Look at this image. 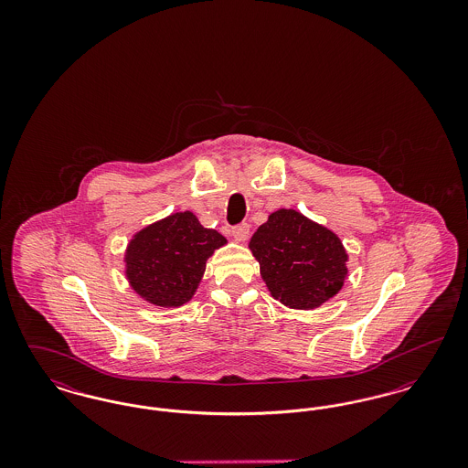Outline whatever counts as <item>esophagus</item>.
Here are the masks:
<instances>
[{
  "label": "esophagus",
  "mask_w": 468,
  "mask_h": 468,
  "mask_svg": "<svg viewBox=\"0 0 468 468\" xmlns=\"http://www.w3.org/2000/svg\"><path fill=\"white\" fill-rule=\"evenodd\" d=\"M249 233H250V226L247 223L239 224V226H233L231 228V235L237 242H245L249 239Z\"/></svg>",
  "instance_id": "obj_1"
}]
</instances>
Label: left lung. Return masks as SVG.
<instances>
[{
	"mask_svg": "<svg viewBox=\"0 0 468 468\" xmlns=\"http://www.w3.org/2000/svg\"><path fill=\"white\" fill-rule=\"evenodd\" d=\"M249 249L270 294L290 309L321 307L347 279V252L340 239L292 208L270 214Z\"/></svg>",
	"mask_w": 468,
	"mask_h": 468,
	"instance_id": "1",
	"label": "left lung"
}]
</instances>
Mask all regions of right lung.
Returning <instances> with one entry per match:
<instances>
[{
    "label": "right lung",
    "instance_id": "add662e5",
    "mask_svg": "<svg viewBox=\"0 0 468 468\" xmlns=\"http://www.w3.org/2000/svg\"><path fill=\"white\" fill-rule=\"evenodd\" d=\"M226 239L186 210L134 233L124 263L136 294L157 307H180L198 290L207 260Z\"/></svg>",
    "mask_w": 468,
    "mask_h": 468
}]
</instances>
